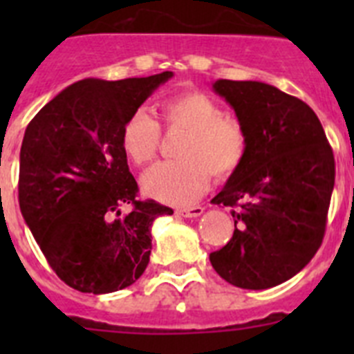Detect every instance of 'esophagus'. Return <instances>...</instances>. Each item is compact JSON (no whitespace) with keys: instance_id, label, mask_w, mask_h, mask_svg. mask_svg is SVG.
I'll list each match as a JSON object with an SVG mask.
<instances>
[{"instance_id":"esophagus-1","label":"esophagus","mask_w":354,"mask_h":354,"mask_svg":"<svg viewBox=\"0 0 354 354\" xmlns=\"http://www.w3.org/2000/svg\"><path fill=\"white\" fill-rule=\"evenodd\" d=\"M204 212V207H200V205H195V207H184L177 211V214L183 216V218H196Z\"/></svg>"}]
</instances>
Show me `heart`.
Wrapping results in <instances>:
<instances>
[{
	"label": "heart",
	"instance_id": "1",
	"mask_svg": "<svg viewBox=\"0 0 354 354\" xmlns=\"http://www.w3.org/2000/svg\"><path fill=\"white\" fill-rule=\"evenodd\" d=\"M170 131H186L177 147V161L158 162L142 177L145 195L170 205H186L207 189L211 174L232 175L248 152V131L236 117L225 115L216 99L204 92H183L161 106ZM122 149L134 165H145L158 154L161 126L147 109L127 117L120 134Z\"/></svg>",
	"mask_w": 354,
	"mask_h": 354
}]
</instances>
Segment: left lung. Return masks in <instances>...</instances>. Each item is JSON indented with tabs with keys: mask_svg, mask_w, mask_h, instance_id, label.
Listing matches in <instances>:
<instances>
[{
	"mask_svg": "<svg viewBox=\"0 0 354 354\" xmlns=\"http://www.w3.org/2000/svg\"><path fill=\"white\" fill-rule=\"evenodd\" d=\"M248 131V152L212 204L236 207L234 236L209 255L223 280L270 289L305 268L323 243L335 159L323 126L298 97L261 81L218 80Z\"/></svg>",
	"mask_w": 354,
	"mask_h": 354,
	"instance_id": "left-lung-1",
	"label": "left lung"
}]
</instances>
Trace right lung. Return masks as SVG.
<instances>
[{"label":"right lung","mask_w":354,"mask_h":354,"mask_svg":"<svg viewBox=\"0 0 354 354\" xmlns=\"http://www.w3.org/2000/svg\"><path fill=\"white\" fill-rule=\"evenodd\" d=\"M171 76L77 81L28 124L19 207L53 271L80 292H115L136 282L149 264L150 227L174 214L138 198L120 143L127 117ZM122 207L131 211L122 215Z\"/></svg>","instance_id":"obj_1"}]
</instances>
